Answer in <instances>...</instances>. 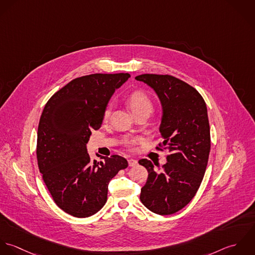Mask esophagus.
I'll list each match as a JSON object with an SVG mask.
<instances>
[{
	"label": "esophagus",
	"mask_w": 255,
	"mask_h": 255,
	"mask_svg": "<svg viewBox=\"0 0 255 255\" xmlns=\"http://www.w3.org/2000/svg\"><path fill=\"white\" fill-rule=\"evenodd\" d=\"M128 163H129V166H135L137 165L138 161L136 159H133V158H129L128 159Z\"/></svg>",
	"instance_id": "obj_1"
}]
</instances>
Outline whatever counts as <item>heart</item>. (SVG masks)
Returning <instances> with one entry per match:
<instances>
[{"mask_svg": "<svg viewBox=\"0 0 255 255\" xmlns=\"http://www.w3.org/2000/svg\"><path fill=\"white\" fill-rule=\"evenodd\" d=\"M127 105L129 106L132 113L136 116L140 113H151L153 111V104L151 98L142 91H135L132 94H130L126 100ZM111 113V104H107V106L104 109L103 113V119L107 120ZM140 140L138 138H129L125 140V143L127 146L131 147L135 144H137Z\"/></svg>", "mask_w": 255, "mask_h": 255, "instance_id": "b5f03b06", "label": "heart"}]
</instances>
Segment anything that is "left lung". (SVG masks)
Masks as SVG:
<instances>
[{
	"label": "left lung",
	"mask_w": 255,
	"mask_h": 255,
	"mask_svg": "<svg viewBox=\"0 0 255 255\" xmlns=\"http://www.w3.org/2000/svg\"><path fill=\"white\" fill-rule=\"evenodd\" d=\"M135 79L153 88L160 101L163 141L155 149L169 153L160 171L151 160H139L149 172L140 199L153 213L171 215L192 200L203 179L211 148L207 106L193 87L175 77L144 74Z\"/></svg>",
	"instance_id": "1"
}]
</instances>
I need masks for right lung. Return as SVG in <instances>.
I'll return each instance as SVG.
<instances>
[{"label": "right lung", "mask_w": 255, "mask_h": 255, "mask_svg": "<svg viewBox=\"0 0 255 255\" xmlns=\"http://www.w3.org/2000/svg\"><path fill=\"white\" fill-rule=\"evenodd\" d=\"M129 78L127 73L77 78L52 96L41 114L38 168L54 202L74 217L98 213L106 203L109 181L128 166L118 154L92 161L87 143L92 131L102 127L113 93Z\"/></svg>", "instance_id": "right-lung-1"}]
</instances>
